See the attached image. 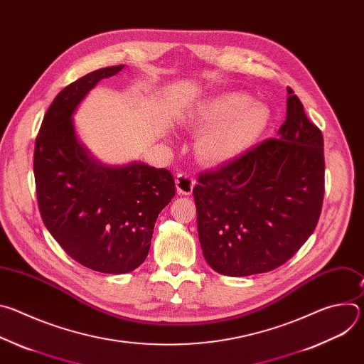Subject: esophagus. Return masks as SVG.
<instances>
[{"instance_id":"esophagus-1","label":"esophagus","mask_w":364,"mask_h":364,"mask_svg":"<svg viewBox=\"0 0 364 364\" xmlns=\"http://www.w3.org/2000/svg\"><path fill=\"white\" fill-rule=\"evenodd\" d=\"M196 181L193 178V176L190 173H178L176 177V186H177V191L178 194H191L193 187H194Z\"/></svg>"}]
</instances>
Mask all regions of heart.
Instances as JSON below:
<instances>
[{
    "label": "heart",
    "instance_id": "b5f03b06",
    "mask_svg": "<svg viewBox=\"0 0 364 364\" xmlns=\"http://www.w3.org/2000/svg\"><path fill=\"white\" fill-rule=\"evenodd\" d=\"M269 119L271 111L265 103L242 92L222 93L188 115L190 125L207 127L198 138L197 151L210 163H222L243 152L267 129Z\"/></svg>",
    "mask_w": 364,
    "mask_h": 364
}]
</instances>
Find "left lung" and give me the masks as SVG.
Here are the masks:
<instances>
[{"label":"left lung","instance_id":"1","mask_svg":"<svg viewBox=\"0 0 364 364\" xmlns=\"http://www.w3.org/2000/svg\"><path fill=\"white\" fill-rule=\"evenodd\" d=\"M287 119L237 159L198 176L197 232L209 267L228 277L284 265L313 235L324 198V139L291 87Z\"/></svg>","mask_w":364,"mask_h":364}]
</instances>
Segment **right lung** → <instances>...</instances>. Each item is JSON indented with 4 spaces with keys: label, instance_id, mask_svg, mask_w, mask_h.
I'll return each instance as SVG.
<instances>
[{
    "label": "right lung",
    "instance_id": "add662e5",
    "mask_svg": "<svg viewBox=\"0 0 364 364\" xmlns=\"http://www.w3.org/2000/svg\"><path fill=\"white\" fill-rule=\"evenodd\" d=\"M122 69H97L59 92L43 118L33 161L44 226L76 262L103 274H127L145 261L154 225L176 194L168 170L100 166L76 139L72 114L79 102Z\"/></svg>",
    "mask_w": 364,
    "mask_h": 364
}]
</instances>
